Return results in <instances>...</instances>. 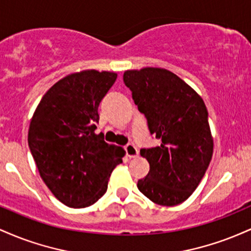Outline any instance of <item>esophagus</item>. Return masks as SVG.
Masks as SVG:
<instances>
[{
    "mask_svg": "<svg viewBox=\"0 0 251 251\" xmlns=\"http://www.w3.org/2000/svg\"><path fill=\"white\" fill-rule=\"evenodd\" d=\"M125 151H126V155H127L129 159H131V158L138 157V154H139V151H138V149L135 148L133 144H128V145H126Z\"/></svg>",
    "mask_w": 251,
    "mask_h": 251,
    "instance_id": "obj_1",
    "label": "esophagus"
}]
</instances>
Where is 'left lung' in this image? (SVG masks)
I'll list each match as a JSON object with an SVG mask.
<instances>
[{
  "label": "left lung",
  "mask_w": 251,
  "mask_h": 251,
  "mask_svg": "<svg viewBox=\"0 0 251 251\" xmlns=\"http://www.w3.org/2000/svg\"><path fill=\"white\" fill-rule=\"evenodd\" d=\"M124 82L160 145L142 149L150 171L138 189L150 201L174 206L186 201L205 175L214 152L208 109L200 94L164 68L126 71Z\"/></svg>",
  "instance_id": "obj_1"
}]
</instances>
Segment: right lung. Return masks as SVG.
<instances>
[{"instance_id":"right-lung-1","label":"right lung","mask_w":251,"mask_h":251,"mask_svg":"<svg viewBox=\"0 0 251 251\" xmlns=\"http://www.w3.org/2000/svg\"><path fill=\"white\" fill-rule=\"evenodd\" d=\"M117 80L114 72L70 74L48 89L34 112L28 145L42 180L70 208H86L105 195L123 163V148L96 134L98 107Z\"/></svg>"}]
</instances>
